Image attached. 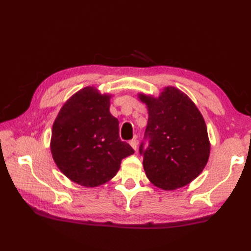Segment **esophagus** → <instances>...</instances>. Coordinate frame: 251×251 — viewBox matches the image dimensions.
<instances>
[{
	"instance_id": "obj_1",
	"label": "esophagus",
	"mask_w": 251,
	"mask_h": 251,
	"mask_svg": "<svg viewBox=\"0 0 251 251\" xmlns=\"http://www.w3.org/2000/svg\"><path fill=\"white\" fill-rule=\"evenodd\" d=\"M129 145L131 146V148L134 149V150H137V147H138V141H137V139L135 138V139H131L130 141H129Z\"/></svg>"
}]
</instances>
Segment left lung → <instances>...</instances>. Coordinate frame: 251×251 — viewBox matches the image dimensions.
Returning a JSON list of instances; mask_svg holds the SVG:
<instances>
[{
	"label": "left lung",
	"mask_w": 251,
	"mask_h": 251,
	"mask_svg": "<svg viewBox=\"0 0 251 251\" xmlns=\"http://www.w3.org/2000/svg\"><path fill=\"white\" fill-rule=\"evenodd\" d=\"M139 98L149 112L139 148L147 177L159 189L182 188L202 172L209 157L205 121L193 101L175 87H165L158 98L143 94Z\"/></svg>",
	"instance_id": "1"
}]
</instances>
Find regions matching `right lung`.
<instances>
[{
    "mask_svg": "<svg viewBox=\"0 0 251 251\" xmlns=\"http://www.w3.org/2000/svg\"><path fill=\"white\" fill-rule=\"evenodd\" d=\"M109 95L85 87L63 104L52 125L50 150L60 172L73 182L94 188L119 172L123 158L134 154L119 135Z\"/></svg>",
    "mask_w": 251,
    "mask_h": 251,
    "instance_id": "add662e5",
    "label": "right lung"
}]
</instances>
